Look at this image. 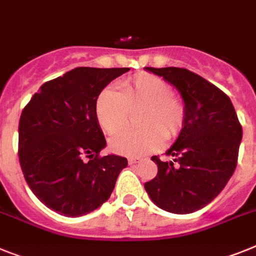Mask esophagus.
<instances>
[{
  "label": "esophagus",
  "instance_id": "34e87169",
  "mask_svg": "<svg viewBox=\"0 0 256 256\" xmlns=\"http://www.w3.org/2000/svg\"><path fill=\"white\" fill-rule=\"evenodd\" d=\"M139 161H142L140 158H128V164L134 165V164H136V162H139Z\"/></svg>",
  "mask_w": 256,
  "mask_h": 256
}]
</instances>
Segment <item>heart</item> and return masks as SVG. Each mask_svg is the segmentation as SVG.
I'll return each mask as SVG.
<instances>
[{
  "mask_svg": "<svg viewBox=\"0 0 256 256\" xmlns=\"http://www.w3.org/2000/svg\"><path fill=\"white\" fill-rule=\"evenodd\" d=\"M143 106L142 128L128 130L110 140L112 150L122 154H144L158 150L164 139H174L182 132L188 106L173 94L168 82L150 72H138L124 80L120 92L104 88L96 98L95 116L106 134H117L128 124V109Z\"/></svg>",
  "mask_w": 256,
  "mask_h": 256,
  "instance_id": "b5f03b06",
  "label": "heart"
}]
</instances>
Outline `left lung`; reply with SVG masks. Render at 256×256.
<instances>
[{
	"label": "left lung",
	"instance_id": "1",
	"mask_svg": "<svg viewBox=\"0 0 256 256\" xmlns=\"http://www.w3.org/2000/svg\"><path fill=\"white\" fill-rule=\"evenodd\" d=\"M181 92L188 118L166 151L174 161H161L144 188L154 204L172 214L200 210L225 188L237 166L242 126L229 96L200 75L182 68H146Z\"/></svg>",
	"mask_w": 256,
	"mask_h": 256
}]
</instances>
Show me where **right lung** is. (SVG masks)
<instances>
[{
  "label": "right lung",
  "instance_id": "add662e5",
  "mask_svg": "<svg viewBox=\"0 0 256 256\" xmlns=\"http://www.w3.org/2000/svg\"><path fill=\"white\" fill-rule=\"evenodd\" d=\"M128 68H76L45 82L19 120L18 154L32 192L60 214L76 218L106 202L128 158L106 146L96 98Z\"/></svg>",
  "mask_w": 256,
  "mask_h": 256
}]
</instances>
